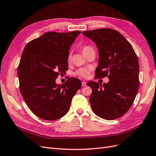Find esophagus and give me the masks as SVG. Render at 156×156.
I'll return each instance as SVG.
<instances>
[{"mask_svg": "<svg viewBox=\"0 0 156 156\" xmlns=\"http://www.w3.org/2000/svg\"><path fill=\"white\" fill-rule=\"evenodd\" d=\"M82 86L83 87H85V86H86V82H82Z\"/></svg>", "mask_w": 156, "mask_h": 156, "instance_id": "esophagus-1", "label": "esophagus"}]
</instances>
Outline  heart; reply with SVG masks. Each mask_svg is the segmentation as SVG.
Instances as JSON below:
<instances>
[{"label":"heart","instance_id":"heart-1","mask_svg":"<svg viewBox=\"0 0 156 156\" xmlns=\"http://www.w3.org/2000/svg\"><path fill=\"white\" fill-rule=\"evenodd\" d=\"M92 49L93 48L89 46H84L82 48V52H83V54H85V52H87V51H90V50H92ZM71 59V55L69 54V60H70ZM89 73V70L87 69H85V68L79 69L76 72L74 73V74H76V76H78L79 77H81V78H86L88 76Z\"/></svg>","mask_w":156,"mask_h":156}]
</instances>
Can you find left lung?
I'll return each mask as SVG.
<instances>
[{
  "label": "left lung",
  "mask_w": 156,
  "mask_h": 156,
  "mask_svg": "<svg viewBox=\"0 0 156 156\" xmlns=\"http://www.w3.org/2000/svg\"><path fill=\"white\" fill-rule=\"evenodd\" d=\"M92 39L98 50L97 78L108 76L103 85L96 82L87 83L92 89L89 102L93 112L105 120H113L126 113L138 91L139 65L136 54L122 35L111 28L83 32Z\"/></svg>",
  "instance_id": "8db88e82"
}]
</instances>
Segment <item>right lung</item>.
Returning <instances> with one entry per match:
<instances>
[{
	"instance_id": "add662e5",
	"label": "right lung",
	"mask_w": 156,
	"mask_h": 156,
	"mask_svg": "<svg viewBox=\"0 0 156 156\" xmlns=\"http://www.w3.org/2000/svg\"><path fill=\"white\" fill-rule=\"evenodd\" d=\"M81 33L48 32L27 43L17 69L20 91L33 113L54 120L69 110L73 97L82 87L71 78L60 85L56 79L68 70L70 47Z\"/></svg>"
}]
</instances>
